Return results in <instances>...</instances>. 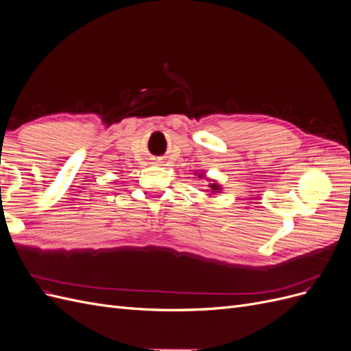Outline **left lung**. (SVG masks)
Instances as JSON below:
<instances>
[{"instance_id":"obj_1","label":"left lung","mask_w":351,"mask_h":351,"mask_svg":"<svg viewBox=\"0 0 351 351\" xmlns=\"http://www.w3.org/2000/svg\"><path fill=\"white\" fill-rule=\"evenodd\" d=\"M202 177V174H199V178ZM209 187H212V192H218V190H221L219 189V186L217 184V183H212V184H209Z\"/></svg>"}]
</instances>
